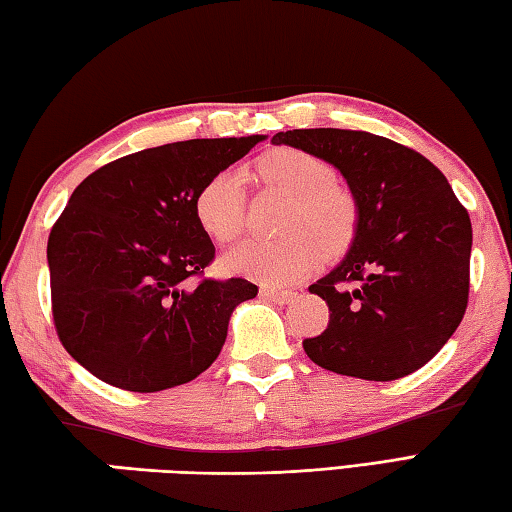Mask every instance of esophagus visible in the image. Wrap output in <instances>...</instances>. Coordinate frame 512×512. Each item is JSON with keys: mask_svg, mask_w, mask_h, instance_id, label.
<instances>
[{"mask_svg": "<svg viewBox=\"0 0 512 512\" xmlns=\"http://www.w3.org/2000/svg\"><path fill=\"white\" fill-rule=\"evenodd\" d=\"M260 296H265V298H269V301H274V303H289L292 301V298L296 296L294 292H287V289H274V287H263L260 289Z\"/></svg>", "mask_w": 512, "mask_h": 512, "instance_id": "1", "label": "esophagus"}]
</instances>
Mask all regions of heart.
Returning <instances> with one entry per match:
<instances>
[{"label": "heart", "mask_w": 512, "mask_h": 512, "mask_svg": "<svg viewBox=\"0 0 512 512\" xmlns=\"http://www.w3.org/2000/svg\"><path fill=\"white\" fill-rule=\"evenodd\" d=\"M263 176L294 198L287 211L283 234L276 243L238 245L225 254V269L267 285H289L321 260L339 252L354 234L356 205L345 189L336 187V173L325 160L301 149H276L260 160ZM245 176L240 169H225L198 189L194 214L198 225L216 243H234L245 227Z\"/></svg>", "instance_id": "1"}]
</instances>
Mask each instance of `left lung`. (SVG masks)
Instances as JSON below:
<instances>
[{
	"label": "left lung",
	"instance_id": "1",
	"mask_svg": "<svg viewBox=\"0 0 512 512\" xmlns=\"http://www.w3.org/2000/svg\"><path fill=\"white\" fill-rule=\"evenodd\" d=\"M272 144L341 171L356 205L350 249L310 285L330 307L303 347L321 368L394 381L435 356L464 318L470 287L468 211L428 158L365 131L294 129Z\"/></svg>",
	"mask_w": 512,
	"mask_h": 512
}]
</instances>
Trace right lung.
I'll list each match as a JSON object with an SVG mask.
<instances>
[{
	"mask_svg": "<svg viewBox=\"0 0 512 512\" xmlns=\"http://www.w3.org/2000/svg\"><path fill=\"white\" fill-rule=\"evenodd\" d=\"M267 136L171 142L109 162L73 191L46 247L53 321L73 359L104 383L160 392L218 359L245 278L194 283L216 247L198 189Z\"/></svg>",
	"mask_w": 512,
	"mask_h": 512,
	"instance_id": "obj_1",
	"label": "right lung"
}]
</instances>
